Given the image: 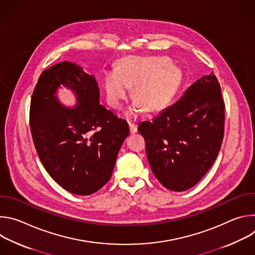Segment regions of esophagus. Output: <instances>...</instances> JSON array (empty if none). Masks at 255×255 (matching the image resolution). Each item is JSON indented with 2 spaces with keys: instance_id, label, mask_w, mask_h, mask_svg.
I'll use <instances>...</instances> for the list:
<instances>
[{
  "instance_id": "1",
  "label": "esophagus",
  "mask_w": 255,
  "mask_h": 255,
  "mask_svg": "<svg viewBox=\"0 0 255 255\" xmlns=\"http://www.w3.org/2000/svg\"><path fill=\"white\" fill-rule=\"evenodd\" d=\"M129 130H130L131 134H134L137 132V126L133 123H129Z\"/></svg>"
}]
</instances>
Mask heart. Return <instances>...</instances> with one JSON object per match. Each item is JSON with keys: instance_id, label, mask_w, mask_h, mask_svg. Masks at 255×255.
<instances>
[{"instance_id": "b5f03b06", "label": "heart", "mask_w": 255, "mask_h": 255, "mask_svg": "<svg viewBox=\"0 0 255 255\" xmlns=\"http://www.w3.org/2000/svg\"><path fill=\"white\" fill-rule=\"evenodd\" d=\"M176 79L174 68L161 58L130 57L122 61L117 71L106 76L107 100L113 108H121L129 95V87L135 85L134 97L138 102L126 113L134 119L145 110L144 105L151 111L160 109L171 96Z\"/></svg>"}]
</instances>
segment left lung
<instances>
[{
	"label": "left lung",
	"instance_id": "1",
	"mask_svg": "<svg viewBox=\"0 0 255 255\" xmlns=\"http://www.w3.org/2000/svg\"><path fill=\"white\" fill-rule=\"evenodd\" d=\"M224 123L225 104L213 72L152 121L140 123L148 162L160 184L184 192L199 183L220 151Z\"/></svg>",
	"mask_w": 255,
	"mask_h": 255
}]
</instances>
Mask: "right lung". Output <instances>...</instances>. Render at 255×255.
<instances>
[{"instance_id": "1", "label": "right lung", "mask_w": 255, "mask_h": 255, "mask_svg": "<svg viewBox=\"0 0 255 255\" xmlns=\"http://www.w3.org/2000/svg\"><path fill=\"white\" fill-rule=\"evenodd\" d=\"M64 84L78 97L65 109L55 97ZM95 78L68 61L40 75L30 103V129L36 151L49 175L64 190L88 196L111 178L117 154L129 135L126 121L99 104Z\"/></svg>"}]
</instances>
